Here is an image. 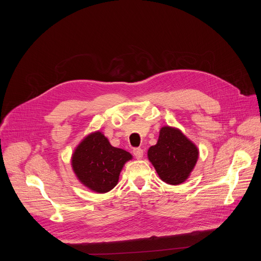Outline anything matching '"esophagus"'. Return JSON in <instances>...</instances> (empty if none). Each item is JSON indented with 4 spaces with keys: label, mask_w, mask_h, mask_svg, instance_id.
I'll list each match as a JSON object with an SVG mask.
<instances>
[{
    "label": "esophagus",
    "mask_w": 261,
    "mask_h": 261,
    "mask_svg": "<svg viewBox=\"0 0 261 261\" xmlns=\"http://www.w3.org/2000/svg\"><path fill=\"white\" fill-rule=\"evenodd\" d=\"M133 155L136 159H141L143 157V150L140 147H136L133 150Z\"/></svg>",
    "instance_id": "1"
}]
</instances>
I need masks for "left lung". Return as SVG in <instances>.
<instances>
[{
  "label": "left lung",
  "mask_w": 261,
  "mask_h": 261,
  "mask_svg": "<svg viewBox=\"0 0 261 261\" xmlns=\"http://www.w3.org/2000/svg\"><path fill=\"white\" fill-rule=\"evenodd\" d=\"M198 154L197 146L180 130L164 126L157 143L148 148L147 158L163 181L179 185L189 177Z\"/></svg>",
  "instance_id": "1"
}]
</instances>
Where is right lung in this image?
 <instances>
[{
    "instance_id": "add662e5",
    "label": "right lung",
    "mask_w": 261,
    "mask_h": 261,
    "mask_svg": "<svg viewBox=\"0 0 261 261\" xmlns=\"http://www.w3.org/2000/svg\"><path fill=\"white\" fill-rule=\"evenodd\" d=\"M132 155L111 145L100 132L89 134L72 154L71 165L80 181L90 190L106 193L114 189L125 163Z\"/></svg>"
}]
</instances>
